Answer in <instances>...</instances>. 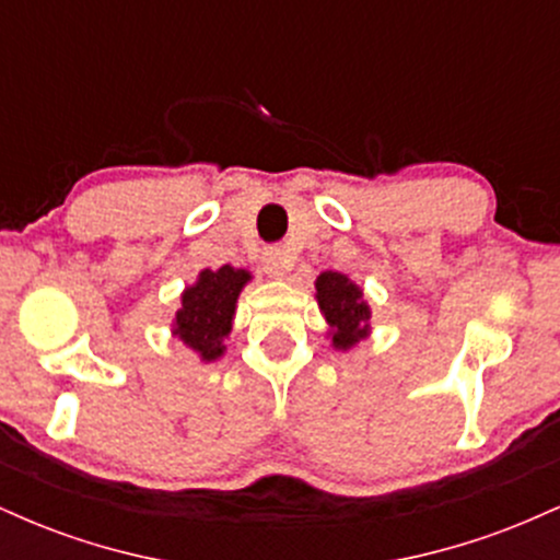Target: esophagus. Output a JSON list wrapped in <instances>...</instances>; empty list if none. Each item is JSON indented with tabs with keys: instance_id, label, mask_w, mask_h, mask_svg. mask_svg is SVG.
I'll use <instances>...</instances> for the list:
<instances>
[{
	"instance_id": "esophagus-1",
	"label": "esophagus",
	"mask_w": 560,
	"mask_h": 560,
	"mask_svg": "<svg viewBox=\"0 0 560 560\" xmlns=\"http://www.w3.org/2000/svg\"><path fill=\"white\" fill-rule=\"evenodd\" d=\"M262 271H266L268 276H273V279H279V276H284L289 271V255L284 253L281 247H268L266 253H262Z\"/></svg>"
}]
</instances>
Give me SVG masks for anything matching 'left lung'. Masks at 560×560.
I'll use <instances>...</instances> for the list:
<instances>
[{"label": "left lung", "instance_id": "8db88e82", "mask_svg": "<svg viewBox=\"0 0 560 560\" xmlns=\"http://www.w3.org/2000/svg\"><path fill=\"white\" fill-rule=\"evenodd\" d=\"M316 300L326 324L331 326V345L337 350H350L369 334L371 307L365 305L361 287L352 284L345 273H320L316 279Z\"/></svg>", "mask_w": 560, "mask_h": 560}]
</instances>
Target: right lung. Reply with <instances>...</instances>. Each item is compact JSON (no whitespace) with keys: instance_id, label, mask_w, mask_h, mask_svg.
Wrapping results in <instances>:
<instances>
[{"instance_id":"add662e5","label":"right lung","mask_w":560,"mask_h":560,"mask_svg":"<svg viewBox=\"0 0 560 560\" xmlns=\"http://www.w3.org/2000/svg\"><path fill=\"white\" fill-rule=\"evenodd\" d=\"M249 281L244 268L221 266L218 271L205 268L197 284L186 287L182 294V307L176 313L173 334L186 347L199 352L202 361H215L223 355V339L229 337L234 320L236 298Z\"/></svg>"}]
</instances>
